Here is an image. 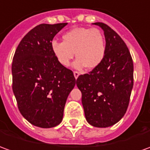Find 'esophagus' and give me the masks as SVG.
<instances>
[{"label":"esophagus","mask_w":150,"mask_h":150,"mask_svg":"<svg viewBox=\"0 0 150 150\" xmlns=\"http://www.w3.org/2000/svg\"><path fill=\"white\" fill-rule=\"evenodd\" d=\"M79 75V73L78 71H74V76H75V79H77Z\"/></svg>","instance_id":"obj_1"}]
</instances>
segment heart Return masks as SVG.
I'll return each mask as SVG.
<instances>
[{"label": "heart", "mask_w": 150, "mask_h": 150, "mask_svg": "<svg viewBox=\"0 0 150 150\" xmlns=\"http://www.w3.org/2000/svg\"><path fill=\"white\" fill-rule=\"evenodd\" d=\"M62 42L54 40L51 49L59 64L67 67L74 55L75 69L93 70L101 63L105 54V40L97 28H76L62 35Z\"/></svg>", "instance_id": "1"}]
</instances>
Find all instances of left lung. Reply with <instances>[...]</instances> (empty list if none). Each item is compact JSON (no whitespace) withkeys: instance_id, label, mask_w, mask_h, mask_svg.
Returning a JSON list of instances; mask_svg holds the SVG:
<instances>
[{"instance_id":"8db88e82","label":"left lung","mask_w":150,"mask_h":150,"mask_svg":"<svg viewBox=\"0 0 150 150\" xmlns=\"http://www.w3.org/2000/svg\"><path fill=\"white\" fill-rule=\"evenodd\" d=\"M93 24L104 31L105 54L97 68L79 76L76 85L82 93L87 122L108 127L127 111L133 88V62L126 44L113 29L103 23Z\"/></svg>"}]
</instances>
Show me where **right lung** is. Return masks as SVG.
I'll use <instances>...</instances> for the list:
<instances>
[{
    "label": "right lung",
    "instance_id": "1",
    "mask_svg": "<svg viewBox=\"0 0 150 150\" xmlns=\"http://www.w3.org/2000/svg\"><path fill=\"white\" fill-rule=\"evenodd\" d=\"M67 23L40 24L22 39L12 63L13 92L21 115L34 126L50 128L63 118L75 85L73 72L59 64L51 49Z\"/></svg>",
    "mask_w": 150,
    "mask_h": 150
}]
</instances>
